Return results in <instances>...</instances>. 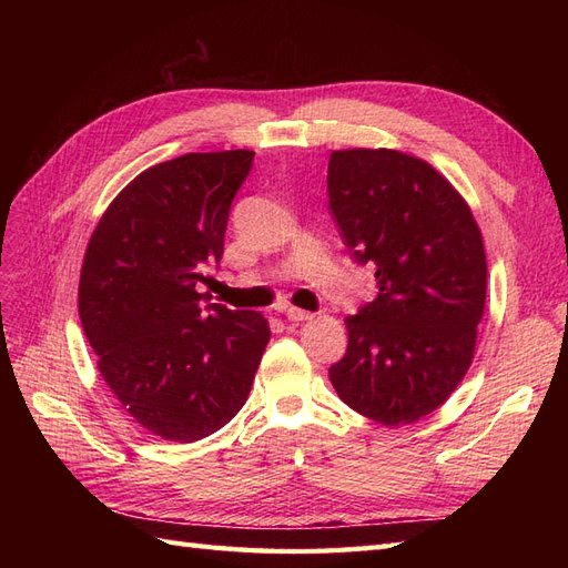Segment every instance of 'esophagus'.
<instances>
[{
	"instance_id": "34e87169",
	"label": "esophagus",
	"mask_w": 568,
	"mask_h": 568,
	"mask_svg": "<svg viewBox=\"0 0 568 568\" xmlns=\"http://www.w3.org/2000/svg\"><path fill=\"white\" fill-rule=\"evenodd\" d=\"M282 313L286 315V320H288V322H305V320H313V313H305V311H301V307H294V305H286Z\"/></svg>"
}]
</instances>
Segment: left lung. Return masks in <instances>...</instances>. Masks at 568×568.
I'll return each mask as SVG.
<instances>
[{
  "mask_svg": "<svg viewBox=\"0 0 568 568\" xmlns=\"http://www.w3.org/2000/svg\"><path fill=\"white\" fill-rule=\"evenodd\" d=\"M326 192L353 261L376 280V298L346 317L348 348L329 379L359 415L412 424L448 400L471 365L484 239L457 189L403 151H332Z\"/></svg>",
  "mask_w": 568,
  "mask_h": 568,
  "instance_id": "left-lung-1",
  "label": "left lung"
}]
</instances>
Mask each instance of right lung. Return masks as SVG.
Here are the masks:
<instances>
[{"instance_id":"right-lung-1","label":"right lung","mask_w":568,"mask_h":568,"mask_svg":"<svg viewBox=\"0 0 568 568\" xmlns=\"http://www.w3.org/2000/svg\"><path fill=\"white\" fill-rule=\"evenodd\" d=\"M253 151L184 153L136 175L84 253L78 313L130 417L165 440L215 434L244 407L270 341L261 313L199 294Z\"/></svg>"}]
</instances>
